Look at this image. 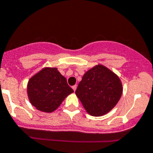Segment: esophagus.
Segmentation results:
<instances>
[{
  "mask_svg": "<svg viewBox=\"0 0 153 153\" xmlns=\"http://www.w3.org/2000/svg\"><path fill=\"white\" fill-rule=\"evenodd\" d=\"M76 88H77V85H74V86H72V89H73V90H74V91L76 90Z\"/></svg>",
  "mask_w": 153,
  "mask_h": 153,
  "instance_id": "obj_1",
  "label": "esophagus"
}]
</instances>
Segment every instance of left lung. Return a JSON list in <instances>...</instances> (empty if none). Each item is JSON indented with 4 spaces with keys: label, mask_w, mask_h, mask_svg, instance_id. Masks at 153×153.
Masks as SVG:
<instances>
[{
    "label": "left lung",
    "mask_w": 153,
    "mask_h": 153,
    "mask_svg": "<svg viewBox=\"0 0 153 153\" xmlns=\"http://www.w3.org/2000/svg\"><path fill=\"white\" fill-rule=\"evenodd\" d=\"M122 92L119 77L101 64L86 71L75 91L87 113L95 117L102 116L112 110Z\"/></svg>",
    "instance_id": "8db88e82"
}]
</instances>
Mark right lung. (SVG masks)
Segmentation results:
<instances>
[{"instance_id": "right-lung-1", "label": "right lung", "mask_w": 153, "mask_h": 153, "mask_svg": "<svg viewBox=\"0 0 153 153\" xmlns=\"http://www.w3.org/2000/svg\"><path fill=\"white\" fill-rule=\"evenodd\" d=\"M74 91L56 67H44L29 78L27 95L38 110L51 113Z\"/></svg>"}]
</instances>
